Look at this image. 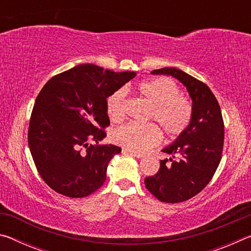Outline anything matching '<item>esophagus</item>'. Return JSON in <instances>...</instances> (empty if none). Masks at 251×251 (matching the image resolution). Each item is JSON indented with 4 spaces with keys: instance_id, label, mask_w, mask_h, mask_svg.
<instances>
[{
    "instance_id": "obj_1",
    "label": "esophagus",
    "mask_w": 251,
    "mask_h": 251,
    "mask_svg": "<svg viewBox=\"0 0 251 251\" xmlns=\"http://www.w3.org/2000/svg\"><path fill=\"white\" fill-rule=\"evenodd\" d=\"M122 152L124 155H130V156H134L136 158H143L144 155L143 154H139V152H134V151H130L128 150H123Z\"/></svg>"
}]
</instances>
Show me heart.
Listing matches in <instances>:
<instances>
[{
    "instance_id": "heart-1",
    "label": "heart",
    "mask_w": 251,
    "mask_h": 251,
    "mask_svg": "<svg viewBox=\"0 0 251 251\" xmlns=\"http://www.w3.org/2000/svg\"><path fill=\"white\" fill-rule=\"evenodd\" d=\"M139 94L150 101V118L158 123L171 137L184 133L193 118V104L182 95L176 83L168 77H156L138 84ZM127 113L126 92L118 90L108 97L107 114L110 121L121 122ZM114 142L130 151H146L161 142L163 134L154 123H128L113 133Z\"/></svg>"
}]
</instances>
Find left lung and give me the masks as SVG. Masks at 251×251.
<instances>
[{"mask_svg":"<svg viewBox=\"0 0 251 251\" xmlns=\"http://www.w3.org/2000/svg\"><path fill=\"white\" fill-rule=\"evenodd\" d=\"M151 74L177 78L185 85L193 100V118L188 128L173 145L163 150L172 158L160 160L158 172L145 178L146 188L158 201L181 202L205 188L220 163L225 136L222 110L210 88L185 72L164 67ZM176 155L180 157L178 161Z\"/></svg>","mask_w":251,"mask_h":251,"instance_id":"1","label":"left lung"}]
</instances>
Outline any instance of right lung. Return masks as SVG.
Instances as JSON below:
<instances>
[{"mask_svg":"<svg viewBox=\"0 0 251 251\" xmlns=\"http://www.w3.org/2000/svg\"><path fill=\"white\" fill-rule=\"evenodd\" d=\"M135 76L82 64L53 76L42 88L27 141L37 172L55 192L82 198L103 186L109 160L122 151L99 144L109 125L107 97Z\"/></svg>","mask_w":251,"mask_h":251,"instance_id":"obj_1","label":"right lung"}]
</instances>
